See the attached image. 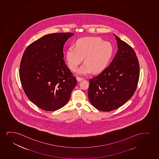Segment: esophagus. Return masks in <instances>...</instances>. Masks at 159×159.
Returning a JSON list of instances; mask_svg holds the SVG:
<instances>
[{"label": "esophagus", "mask_w": 159, "mask_h": 159, "mask_svg": "<svg viewBox=\"0 0 159 159\" xmlns=\"http://www.w3.org/2000/svg\"><path fill=\"white\" fill-rule=\"evenodd\" d=\"M76 79H77V80L78 81H80L83 80L84 78L77 76V77H76Z\"/></svg>", "instance_id": "esophagus-1"}]
</instances>
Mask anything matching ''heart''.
Wrapping results in <instances>:
<instances>
[{
  "mask_svg": "<svg viewBox=\"0 0 159 159\" xmlns=\"http://www.w3.org/2000/svg\"><path fill=\"white\" fill-rule=\"evenodd\" d=\"M113 52L111 43L100 38H83L76 41L75 47L71 46L68 48L66 59L70 70H75L84 58L85 63L79 69V74H87L92 71L98 73L107 67Z\"/></svg>",
  "mask_w": 159,
  "mask_h": 159,
  "instance_id": "1",
  "label": "heart"
}]
</instances>
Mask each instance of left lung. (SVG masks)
Instances as JSON below:
<instances>
[{"label":"left lung","mask_w":159,"mask_h":159,"mask_svg":"<svg viewBox=\"0 0 159 159\" xmlns=\"http://www.w3.org/2000/svg\"><path fill=\"white\" fill-rule=\"evenodd\" d=\"M117 53L107 68L89 79L88 97L101 111L117 109L132 98L140 75L138 59L133 48L116 35Z\"/></svg>","instance_id":"8db88e82"}]
</instances>
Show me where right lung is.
Returning a JSON list of instances; mask_svg holds the SVG:
<instances>
[{
  "label": "right lung",
  "instance_id": "obj_1",
  "mask_svg": "<svg viewBox=\"0 0 159 159\" xmlns=\"http://www.w3.org/2000/svg\"><path fill=\"white\" fill-rule=\"evenodd\" d=\"M74 33L44 35L30 44L21 59L19 77L27 98L40 109L54 111L65 105L77 84L64 59V45Z\"/></svg>",
  "mask_w": 159,
  "mask_h": 159
}]
</instances>
